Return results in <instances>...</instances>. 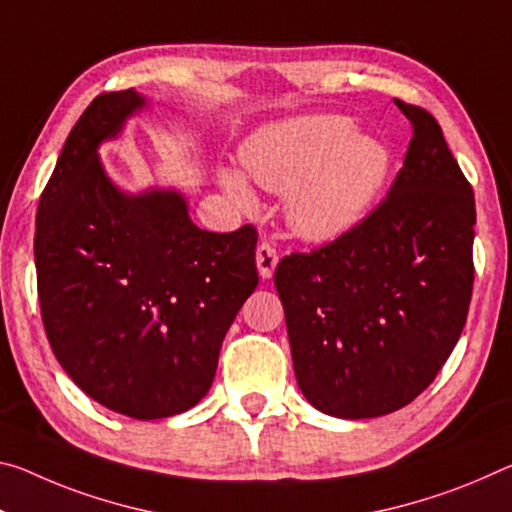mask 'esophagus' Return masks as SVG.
<instances>
[{
  "label": "esophagus",
  "instance_id": "obj_1",
  "mask_svg": "<svg viewBox=\"0 0 512 512\" xmlns=\"http://www.w3.org/2000/svg\"><path fill=\"white\" fill-rule=\"evenodd\" d=\"M255 262H257V271L264 280L273 278L275 266H278V253H275V248L271 246V243H262V246H257Z\"/></svg>",
  "mask_w": 512,
  "mask_h": 512
}]
</instances>
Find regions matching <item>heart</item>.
<instances>
[{"label": "heart", "instance_id": "1", "mask_svg": "<svg viewBox=\"0 0 512 512\" xmlns=\"http://www.w3.org/2000/svg\"><path fill=\"white\" fill-rule=\"evenodd\" d=\"M239 157L262 189L287 193L285 221L307 243H330L355 230L392 168L383 143L355 134L351 120L335 113L289 118L257 129L243 141ZM218 184L237 207H255V191L241 170L221 168Z\"/></svg>", "mask_w": 512, "mask_h": 512}]
</instances>
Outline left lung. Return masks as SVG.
<instances>
[{"instance_id":"left-lung-1","label":"left lung","mask_w":512,"mask_h":512,"mask_svg":"<svg viewBox=\"0 0 512 512\" xmlns=\"http://www.w3.org/2000/svg\"><path fill=\"white\" fill-rule=\"evenodd\" d=\"M376 212L275 269L300 392L323 415L383 417L415 401L458 344L474 285V191L431 113Z\"/></svg>"}]
</instances>
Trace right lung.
<instances>
[{
    "label": "right lung",
    "mask_w": 512,
    "mask_h": 512,
    "mask_svg": "<svg viewBox=\"0 0 512 512\" xmlns=\"http://www.w3.org/2000/svg\"><path fill=\"white\" fill-rule=\"evenodd\" d=\"M134 91L88 104L38 202L36 275L47 339L81 392L132 419H164L214 383L234 316L257 287L255 227L200 230L175 186L125 191L100 159Z\"/></svg>",
    "instance_id": "1"
}]
</instances>
